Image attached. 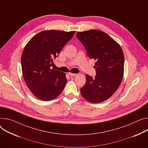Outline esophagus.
Wrapping results in <instances>:
<instances>
[{
	"instance_id": "34e87169",
	"label": "esophagus",
	"mask_w": 148,
	"mask_h": 148,
	"mask_svg": "<svg viewBox=\"0 0 148 148\" xmlns=\"http://www.w3.org/2000/svg\"><path fill=\"white\" fill-rule=\"evenodd\" d=\"M68 74H69V75H70V76H72V77H74V76L76 75V74H74V73H68Z\"/></svg>"
}]
</instances>
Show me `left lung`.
Here are the masks:
<instances>
[{
    "label": "left lung",
    "mask_w": 148,
    "mask_h": 148,
    "mask_svg": "<svg viewBox=\"0 0 148 148\" xmlns=\"http://www.w3.org/2000/svg\"><path fill=\"white\" fill-rule=\"evenodd\" d=\"M77 38L84 46L88 56L96 61V76L86 75L80 92L92 103L107 100L120 85L124 73V57L120 46L106 33L96 29L78 32Z\"/></svg>",
    "instance_id": "8db88e82"
}]
</instances>
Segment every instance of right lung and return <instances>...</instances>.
I'll use <instances>...</instances> for the list:
<instances>
[{"label": "right lung", "mask_w": 148, "mask_h": 148, "mask_svg": "<svg viewBox=\"0 0 148 148\" xmlns=\"http://www.w3.org/2000/svg\"><path fill=\"white\" fill-rule=\"evenodd\" d=\"M75 32L43 31L31 38L23 51L21 66L24 80L38 99L49 101L60 95L66 83L65 74L51 70L53 60Z\"/></svg>", "instance_id": "right-lung-1"}]
</instances>
